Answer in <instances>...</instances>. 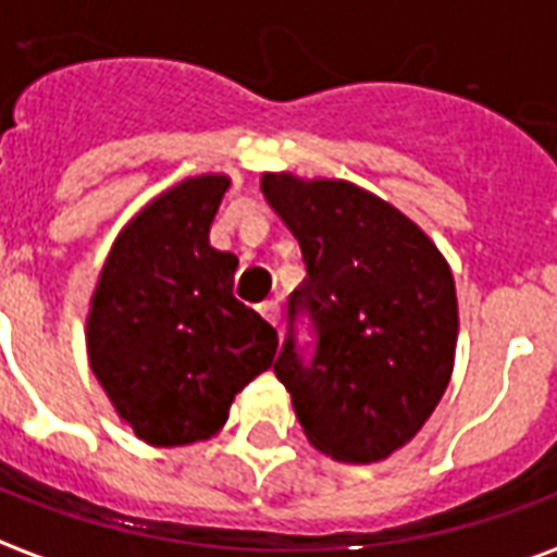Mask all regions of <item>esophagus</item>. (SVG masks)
<instances>
[{
	"label": "esophagus",
	"instance_id": "1",
	"mask_svg": "<svg viewBox=\"0 0 557 557\" xmlns=\"http://www.w3.org/2000/svg\"><path fill=\"white\" fill-rule=\"evenodd\" d=\"M258 311H261V318L267 320L270 326H278L282 311H278V302H275V299H267V302H261V306H258Z\"/></svg>",
	"mask_w": 557,
	"mask_h": 557
}]
</instances>
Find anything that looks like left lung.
I'll return each mask as SVG.
<instances>
[{"label": "left lung", "mask_w": 557, "mask_h": 557, "mask_svg": "<svg viewBox=\"0 0 557 557\" xmlns=\"http://www.w3.org/2000/svg\"><path fill=\"white\" fill-rule=\"evenodd\" d=\"M261 189L306 263L275 376L314 448L383 460L448 388L460 329L454 275L424 231L359 186L263 174Z\"/></svg>", "instance_id": "1"}]
</instances>
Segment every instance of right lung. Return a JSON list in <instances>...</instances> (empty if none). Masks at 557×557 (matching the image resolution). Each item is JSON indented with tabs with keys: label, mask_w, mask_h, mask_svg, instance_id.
Listing matches in <instances>:
<instances>
[{
	"label": "right lung",
	"mask_w": 557,
	"mask_h": 557,
	"mask_svg": "<svg viewBox=\"0 0 557 557\" xmlns=\"http://www.w3.org/2000/svg\"><path fill=\"white\" fill-rule=\"evenodd\" d=\"M228 177L205 174L121 231L88 314V359L133 433L157 448L210 440L278 335L234 296L237 258L210 246Z\"/></svg>",
	"instance_id": "add662e5"
}]
</instances>
